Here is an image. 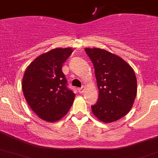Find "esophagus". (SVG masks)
<instances>
[{
    "instance_id": "esophagus-1",
    "label": "esophagus",
    "mask_w": 158,
    "mask_h": 158,
    "mask_svg": "<svg viewBox=\"0 0 158 158\" xmlns=\"http://www.w3.org/2000/svg\"><path fill=\"white\" fill-rule=\"evenodd\" d=\"M85 86H82L81 88H79V89H78V92L80 93H83L84 91H85Z\"/></svg>"
}]
</instances>
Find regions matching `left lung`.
Wrapping results in <instances>:
<instances>
[{
	"label": "left lung",
	"mask_w": 158,
	"mask_h": 158,
	"mask_svg": "<svg viewBox=\"0 0 158 158\" xmlns=\"http://www.w3.org/2000/svg\"><path fill=\"white\" fill-rule=\"evenodd\" d=\"M95 69L98 100L92 111L100 121L111 123L126 115L137 94L135 71L123 59L100 48H85Z\"/></svg>",
	"instance_id": "obj_1"
}]
</instances>
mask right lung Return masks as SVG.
I'll return each mask as SVG.
<instances>
[{"instance_id": "right-lung-1", "label": "right lung", "mask_w": 158, "mask_h": 158, "mask_svg": "<svg viewBox=\"0 0 158 158\" xmlns=\"http://www.w3.org/2000/svg\"><path fill=\"white\" fill-rule=\"evenodd\" d=\"M72 53L71 48H55L36 58L25 70L23 95L31 108L43 120H59L73 103L75 94L67 86L62 70Z\"/></svg>"}]
</instances>
